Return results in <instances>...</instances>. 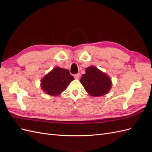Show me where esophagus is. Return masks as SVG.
<instances>
[{
  "label": "esophagus",
  "instance_id": "esophagus-1",
  "mask_svg": "<svg viewBox=\"0 0 152 152\" xmlns=\"http://www.w3.org/2000/svg\"><path fill=\"white\" fill-rule=\"evenodd\" d=\"M74 77H75V79H78L80 77V74H79V73H78V74L74 75Z\"/></svg>",
  "mask_w": 152,
  "mask_h": 152
}]
</instances>
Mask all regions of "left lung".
Returning <instances> with one entry per match:
<instances>
[{
    "label": "left lung",
    "instance_id": "8db88e82",
    "mask_svg": "<svg viewBox=\"0 0 152 152\" xmlns=\"http://www.w3.org/2000/svg\"><path fill=\"white\" fill-rule=\"evenodd\" d=\"M80 82L87 93L94 97L107 94L112 85L109 76L94 66L86 69Z\"/></svg>",
    "mask_w": 152,
    "mask_h": 152
}]
</instances>
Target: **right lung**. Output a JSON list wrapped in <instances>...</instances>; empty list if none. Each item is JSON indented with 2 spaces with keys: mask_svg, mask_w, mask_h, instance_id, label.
<instances>
[{
  "mask_svg": "<svg viewBox=\"0 0 152 152\" xmlns=\"http://www.w3.org/2000/svg\"><path fill=\"white\" fill-rule=\"evenodd\" d=\"M74 80L66 69L55 67L41 80L42 90L50 96H58Z\"/></svg>",
  "mask_w": 152,
  "mask_h": 152,
  "instance_id": "1",
  "label": "right lung"
}]
</instances>
